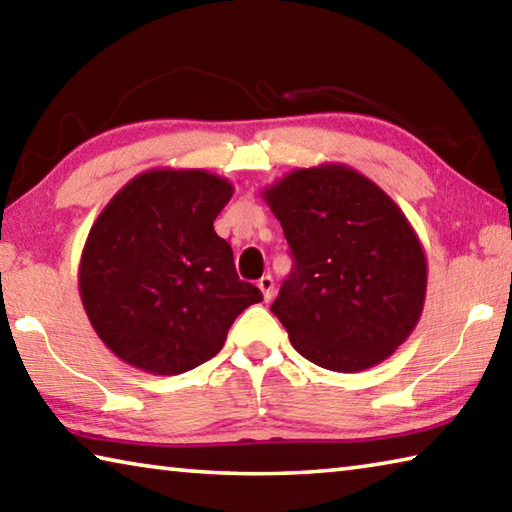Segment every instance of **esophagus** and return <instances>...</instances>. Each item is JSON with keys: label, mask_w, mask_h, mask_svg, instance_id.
Masks as SVG:
<instances>
[{"label": "esophagus", "mask_w": 512, "mask_h": 512, "mask_svg": "<svg viewBox=\"0 0 512 512\" xmlns=\"http://www.w3.org/2000/svg\"><path fill=\"white\" fill-rule=\"evenodd\" d=\"M257 287H259V291H262V296H264V300L268 302L273 298V289H275V282H273V277L271 275H262L257 280Z\"/></svg>", "instance_id": "esophagus-1"}]
</instances>
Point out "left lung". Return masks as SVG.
I'll return each instance as SVG.
<instances>
[{
  "label": "left lung",
  "instance_id": "1",
  "mask_svg": "<svg viewBox=\"0 0 512 512\" xmlns=\"http://www.w3.org/2000/svg\"><path fill=\"white\" fill-rule=\"evenodd\" d=\"M262 198L296 259L271 307L293 348L334 372L391 357L427 298V255L400 205L341 162L293 169Z\"/></svg>",
  "mask_w": 512,
  "mask_h": 512
}]
</instances>
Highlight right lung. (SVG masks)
Wrapping results in <instances>:
<instances>
[{"label":"right lung","instance_id":"1","mask_svg":"<svg viewBox=\"0 0 512 512\" xmlns=\"http://www.w3.org/2000/svg\"><path fill=\"white\" fill-rule=\"evenodd\" d=\"M235 194L205 169L155 167L119 189L92 223L79 264L85 314L137 370L180 375L223 348L262 291L241 282L214 219Z\"/></svg>","mask_w":512,"mask_h":512}]
</instances>
